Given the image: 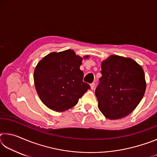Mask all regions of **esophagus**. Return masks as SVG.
<instances>
[{
    "mask_svg": "<svg viewBox=\"0 0 157 157\" xmlns=\"http://www.w3.org/2000/svg\"><path fill=\"white\" fill-rule=\"evenodd\" d=\"M90 86H91V90H94V89H95V83H91V84H90Z\"/></svg>",
    "mask_w": 157,
    "mask_h": 157,
    "instance_id": "1",
    "label": "esophagus"
}]
</instances>
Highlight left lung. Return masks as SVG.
I'll use <instances>...</instances> for the list:
<instances>
[{"instance_id":"1","label":"left lung","mask_w":157,"mask_h":157,"mask_svg":"<svg viewBox=\"0 0 157 157\" xmlns=\"http://www.w3.org/2000/svg\"><path fill=\"white\" fill-rule=\"evenodd\" d=\"M102 77L95 89L98 108L106 118L120 119L132 113L145 94L143 68L131 58L111 55L102 62Z\"/></svg>"}]
</instances>
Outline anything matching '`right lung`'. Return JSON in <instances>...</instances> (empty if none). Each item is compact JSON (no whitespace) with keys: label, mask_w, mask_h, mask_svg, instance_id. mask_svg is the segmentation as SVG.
<instances>
[{"label":"right lung","mask_w":157,"mask_h":157,"mask_svg":"<svg viewBox=\"0 0 157 157\" xmlns=\"http://www.w3.org/2000/svg\"><path fill=\"white\" fill-rule=\"evenodd\" d=\"M82 63L81 57L72 50H66L50 53L37 63L34 86L46 107L60 112L68 110L91 89L83 82L84 73L79 69Z\"/></svg>","instance_id":"add662e5"}]
</instances>
